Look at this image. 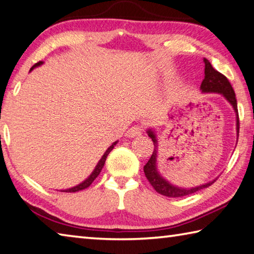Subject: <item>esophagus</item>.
<instances>
[{
  "label": "esophagus",
  "instance_id": "obj_1",
  "mask_svg": "<svg viewBox=\"0 0 254 254\" xmlns=\"http://www.w3.org/2000/svg\"><path fill=\"white\" fill-rule=\"evenodd\" d=\"M141 134H143V128H141L140 126H137V125L130 127L129 129L126 131V136L129 137V138H134V137L139 136Z\"/></svg>",
  "mask_w": 254,
  "mask_h": 254
}]
</instances>
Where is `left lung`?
Listing matches in <instances>:
<instances>
[{"instance_id": "left-lung-1", "label": "left lung", "mask_w": 254, "mask_h": 254, "mask_svg": "<svg viewBox=\"0 0 254 254\" xmlns=\"http://www.w3.org/2000/svg\"><path fill=\"white\" fill-rule=\"evenodd\" d=\"M204 64H205V69H204V73L205 77L201 83V89L203 92H219L221 95H223L226 100H228L231 105L233 106L237 114V129L239 132L240 129V123H239V113H238V104H237V98H235V92L233 90L232 86H231L230 81L224 74H222L219 71H216L213 68L210 61L204 59ZM148 136L154 141V152L152 156L148 159V162L146 163L144 166V173L145 176L147 177L150 185L153 186L154 190L157 193L165 195L168 197H182L186 196V195L196 193L197 190H201L203 189H206L208 186H211L214 182H210V183L204 184L197 188L193 189H180L176 186H173L172 184L168 183L163 177L158 174L157 168H156V157H157V140L155 134L152 130H148Z\"/></svg>"}]
</instances>
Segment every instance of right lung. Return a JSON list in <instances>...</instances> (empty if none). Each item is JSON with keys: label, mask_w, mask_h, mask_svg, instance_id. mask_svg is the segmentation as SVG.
Wrapping results in <instances>:
<instances>
[{"label": "right lung", "mask_w": 254, "mask_h": 254, "mask_svg": "<svg viewBox=\"0 0 254 254\" xmlns=\"http://www.w3.org/2000/svg\"><path fill=\"white\" fill-rule=\"evenodd\" d=\"M40 64H42V61H39L38 64H35L32 68L30 69V71L32 70L33 68H35V66H38V65H40ZM116 143H117V141H115V143L110 146V147L106 150V153L104 154V156L101 157V159L99 162H98V164H97V166H96V168L95 170H93V172L91 173V175L88 177V179L84 181V182H82L81 184H79V185H77V186H74V188H71V189H68V190H61V192H66V193H73V192H78V190H84V189H87L88 186H90L91 185V183L93 181H95L96 179H97V176L100 174V172H101V170H102V167H104V165H105V162H106V158H107V156H108V154L111 152V150H113V148H114V146L116 145Z\"/></svg>", "instance_id": "right-lung-1"}]
</instances>
